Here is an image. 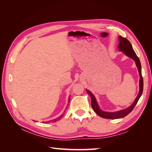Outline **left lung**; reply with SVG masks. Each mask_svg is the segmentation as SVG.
<instances>
[{
    "label": "left lung",
    "instance_id": "8db88e82",
    "mask_svg": "<svg viewBox=\"0 0 152 152\" xmlns=\"http://www.w3.org/2000/svg\"><path fill=\"white\" fill-rule=\"evenodd\" d=\"M119 40H120V42H119V44H118V49H120V50H121V51H123L124 53H125L126 56L134 59V61L136 62V65L137 67V69H138V71L140 73V92H139L138 95L137 96L136 99L134 100V103H133L129 107L125 110H121V111L119 112L110 113V112H106L102 111V110L99 109L93 94H92L89 91L86 90L87 93L89 94L91 97V107L94 110V111L97 113L99 116L104 118L117 119V118H123L124 117L127 116L129 113H130L132 111V110L135 107V106L136 105L137 102H138V100L140 98L141 96L142 93V90H143V79H142V77L141 74V65L140 59L137 56V55L134 52V49H133L132 45L130 43L129 41L127 39H126V38L122 37L121 36L119 37Z\"/></svg>",
    "mask_w": 152,
    "mask_h": 152
}]
</instances>
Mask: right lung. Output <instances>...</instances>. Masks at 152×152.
Masks as SVG:
<instances>
[{
    "label": "right lung",
    "mask_w": 152,
    "mask_h": 152,
    "mask_svg": "<svg viewBox=\"0 0 152 152\" xmlns=\"http://www.w3.org/2000/svg\"><path fill=\"white\" fill-rule=\"evenodd\" d=\"M62 117H63V115H61L60 117H59L58 118H56V119H54V120H53L51 122H56V121H59V119H60ZM48 122H48L47 123H48ZM45 123H46V122H45Z\"/></svg>",
    "instance_id": "obj_1"
}]
</instances>
